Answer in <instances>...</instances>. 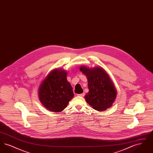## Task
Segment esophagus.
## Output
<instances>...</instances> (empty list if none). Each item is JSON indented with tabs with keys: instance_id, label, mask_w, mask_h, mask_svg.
<instances>
[{
	"instance_id": "esophagus-1",
	"label": "esophagus",
	"mask_w": 153,
	"mask_h": 153,
	"mask_svg": "<svg viewBox=\"0 0 153 153\" xmlns=\"http://www.w3.org/2000/svg\"><path fill=\"white\" fill-rule=\"evenodd\" d=\"M77 96H79L81 97H84L85 96V93H82V94H78Z\"/></svg>"
}]
</instances>
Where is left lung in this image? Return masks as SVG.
<instances>
[{
	"instance_id": "1",
	"label": "left lung",
	"mask_w": 153,
	"mask_h": 153,
	"mask_svg": "<svg viewBox=\"0 0 153 153\" xmlns=\"http://www.w3.org/2000/svg\"><path fill=\"white\" fill-rule=\"evenodd\" d=\"M80 71L88 79L89 92L85 96L86 102L99 111L111 107L116 99L117 92L108 73L100 67L89 69L81 66Z\"/></svg>"
}]
</instances>
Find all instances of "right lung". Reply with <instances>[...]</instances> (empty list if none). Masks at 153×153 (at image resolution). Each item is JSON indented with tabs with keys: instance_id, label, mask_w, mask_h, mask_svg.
I'll return each mask as SVG.
<instances>
[{
	"instance_id": "add662e5",
	"label": "right lung",
	"mask_w": 153,
	"mask_h": 153,
	"mask_svg": "<svg viewBox=\"0 0 153 153\" xmlns=\"http://www.w3.org/2000/svg\"><path fill=\"white\" fill-rule=\"evenodd\" d=\"M65 71L54 69L41 84L38 96L46 109L55 112L62 111L74 97L73 88L66 79Z\"/></svg>"
}]
</instances>
